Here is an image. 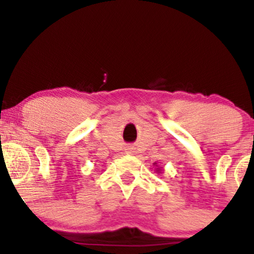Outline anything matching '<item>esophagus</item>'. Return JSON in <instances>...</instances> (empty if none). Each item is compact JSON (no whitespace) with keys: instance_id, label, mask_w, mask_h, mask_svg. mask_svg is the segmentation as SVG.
<instances>
[{"instance_id":"1","label":"esophagus","mask_w":254,"mask_h":254,"mask_svg":"<svg viewBox=\"0 0 254 254\" xmlns=\"http://www.w3.org/2000/svg\"><path fill=\"white\" fill-rule=\"evenodd\" d=\"M127 153H130V155H134V153H135V148L132 147V146H129V147L127 148Z\"/></svg>"}]
</instances>
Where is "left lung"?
<instances>
[{"label":"left lung","instance_id":"8db88e82","mask_svg":"<svg viewBox=\"0 0 254 254\" xmlns=\"http://www.w3.org/2000/svg\"><path fill=\"white\" fill-rule=\"evenodd\" d=\"M155 165H156V163H155ZM156 166H157V165H156ZM156 172H158V173H160V172H162V168H160V167H158V168H156Z\"/></svg>","mask_w":254,"mask_h":254}]
</instances>
